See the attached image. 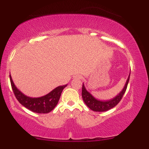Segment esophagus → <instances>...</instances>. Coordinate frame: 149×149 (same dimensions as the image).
Wrapping results in <instances>:
<instances>
[{
  "mask_svg": "<svg viewBox=\"0 0 149 149\" xmlns=\"http://www.w3.org/2000/svg\"><path fill=\"white\" fill-rule=\"evenodd\" d=\"M73 78H74V79H80V78H82V76H81V75L77 74V75H76V76H73Z\"/></svg>",
  "mask_w": 149,
  "mask_h": 149,
  "instance_id": "obj_1",
  "label": "esophagus"
}]
</instances>
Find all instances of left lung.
Masks as SVG:
<instances>
[{"instance_id": "8db88e82", "label": "left lung", "mask_w": 149, "mask_h": 149, "mask_svg": "<svg viewBox=\"0 0 149 149\" xmlns=\"http://www.w3.org/2000/svg\"><path fill=\"white\" fill-rule=\"evenodd\" d=\"M130 76V73L129 74L127 81H126L125 85L122 91L120 92L117 96H116L114 98H113L112 100L108 101H100L97 100L95 97L92 96L91 94L86 90V88H85L84 85V83H83V88H82V97H83V100L84 101L85 104H86L91 110L97 112L107 111L109 110V109L116 107V106L120 102L121 99H122L123 96L125 92L126 91L127 84L128 83H129Z\"/></svg>"}]
</instances>
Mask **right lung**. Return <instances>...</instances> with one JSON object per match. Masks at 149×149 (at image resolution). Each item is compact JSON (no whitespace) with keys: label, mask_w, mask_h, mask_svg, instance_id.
I'll list each match as a JSON object with an SVG mask.
<instances>
[{"label":"right lung","mask_w":149,"mask_h":149,"mask_svg":"<svg viewBox=\"0 0 149 149\" xmlns=\"http://www.w3.org/2000/svg\"><path fill=\"white\" fill-rule=\"evenodd\" d=\"M10 83L13 88L15 96L18 102L22 106L28 109L31 111L38 113H47L50 112L57 106L60 98L62 90L66 88V85L58 86L54 88L47 95L40 97H30L25 95L15 86L12 77L10 75Z\"/></svg>","instance_id":"right-lung-1"}]
</instances>
